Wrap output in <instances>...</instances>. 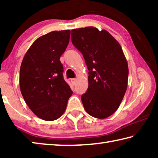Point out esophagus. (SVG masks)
Instances as JSON below:
<instances>
[{
	"instance_id": "esophagus-1",
	"label": "esophagus",
	"mask_w": 158,
	"mask_h": 158,
	"mask_svg": "<svg viewBox=\"0 0 158 158\" xmlns=\"http://www.w3.org/2000/svg\"><path fill=\"white\" fill-rule=\"evenodd\" d=\"M76 81H77V79H75V78H74V79H71V82L73 83V84H75Z\"/></svg>"
}]
</instances>
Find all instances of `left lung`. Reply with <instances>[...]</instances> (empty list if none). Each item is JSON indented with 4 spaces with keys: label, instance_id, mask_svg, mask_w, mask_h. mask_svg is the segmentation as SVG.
Listing matches in <instances>:
<instances>
[{
    "label": "left lung",
    "instance_id": "obj_1",
    "mask_svg": "<svg viewBox=\"0 0 158 158\" xmlns=\"http://www.w3.org/2000/svg\"><path fill=\"white\" fill-rule=\"evenodd\" d=\"M71 31L72 42L81 52L89 70L83 105L91 116L106 118L119 107L126 92V58L118 42L106 30L88 26Z\"/></svg>",
    "mask_w": 158,
    "mask_h": 158
}]
</instances>
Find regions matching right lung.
<instances>
[{
  "mask_svg": "<svg viewBox=\"0 0 158 158\" xmlns=\"http://www.w3.org/2000/svg\"><path fill=\"white\" fill-rule=\"evenodd\" d=\"M69 37V30L52 31L38 37L21 63V93L34 114L44 121L59 118L73 95L63 79V66L60 61Z\"/></svg>",
  "mask_w": 158,
  "mask_h": 158,
  "instance_id": "add662e5",
  "label": "right lung"
}]
</instances>
